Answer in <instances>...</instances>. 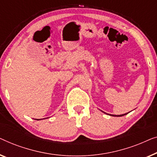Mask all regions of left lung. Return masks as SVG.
<instances>
[{
	"label": "left lung",
	"instance_id": "8db88e82",
	"mask_svg": "<svg viewBox=\"0 0 157 157\" xmlns=\"http://www.w3.org/2000/svg\"><path fill=\"white\" fill-rule=\"evenodd\" d=\"M109 115H111V116H114V117H121V116H122V115H113V114H109Z\"/></svg>",
	"mask_w": 157,
	"mask_h": 157
}]
</instances>
